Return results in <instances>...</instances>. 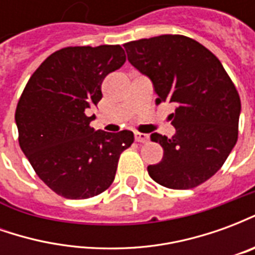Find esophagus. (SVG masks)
Returning <instances> with one entry per match:
<instances>
[{"mask_svg": "<svg viewBox=\"0 0 255 255\" xmlns=\"http://www.w3.org/2000/svg\"><path fill=\"white\" fill-rule=\"evenodd\" d=\"M135 140L139 143H146V142H149V136L146 133L135 132Z\"/></svg>", "mask_w": 255, "mask_h": 255, "instance_id": "esophagus-1", "label": "esophagus"}]
</instances>
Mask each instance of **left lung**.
<instances>
[{
  "label": "left lung",
  "instance_id": "1",
  "mask_svg": "<svg viewBox=\"0 0 255 255\" xmlns=\"http://www.w3.org/2000/svg\"><path fill=\"white\" fill-rule=\"evenodd\" d=\"M128 61L151 80L157 104L175 108L172 138L151 133L162 160L150 177L173 190L194 188L223 166L238 140L241 98L223 64L199 42L160 35L124 43Z\"/></svg>",
  "mask_w": 255,
  "mask_h": 255
}]
</instances>
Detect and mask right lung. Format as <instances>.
Here are the masks:
<instances>
[{"mask_svg": "<svg viewBox=\"0 0 255 255\" xmlns=\"http://www.w3.org/2000/svg\"><path fill=\"white\" fill-rule=\"evenodd\" d=\"M124 63L120 45L64 47L25 84L14 113L19 144L39 179L61 197L86 199L105 191L120 154L132 144L131 131H95V116L87 115L102 98L106 75Z\"/></svg>", "mask_w": 255, "mask_h": 255, "instance_id": "right-lung-1", "label": "right lung"}]
</instances>
